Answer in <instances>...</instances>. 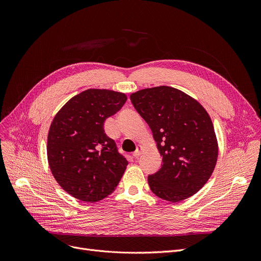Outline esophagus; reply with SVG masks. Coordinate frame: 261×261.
Wrapping results in <instances>:
<instances>
[{
    "instance_id": "obj_1",
    "label": "esophagus",
    "mask_w": 261,
    "mask_h": 261,
    "mask_svg": "<svg viewBox=\"0 0 261 261\" xmlns=\"http://www.w3.org/2000/svg\"><path fill=\"white\" fill-rule=\"evenodd\" d=\"M141 151H142V146H141V145H139V146H138V148H136V150H135V151L133 152L132 156H133L134 159H136V158H139V156H140V154H141Z\"/></svg>"
}]
</instances>
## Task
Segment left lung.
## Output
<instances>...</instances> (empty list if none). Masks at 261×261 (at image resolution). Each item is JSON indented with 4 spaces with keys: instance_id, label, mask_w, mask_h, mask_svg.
Wrapping results in <instances>:
<instances>
[{
    "instance_id": "8db88e82",
    "label": "left lung",
    "mask_w": 261,
    "mask_h": 261,
    "mask_svg": "<svg viewBox=\"0 0 261 261\" xmlns=\"http://www.w3.org/2000/svg\"><path fill=\"white\" fill-rule=\"evenodd\" d=\"M130 100L151 129L162 156L161 168L148 175L150 189L170 202L195 195L210 179L218 156L207 112L190 96L165 86L133 93Z\"/></svg>"
}]
</instances>
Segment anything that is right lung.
<instances>
[{
	"mask_svg": "<svg viewBox=\"0 0 261 261\" xmlns=\"http://www.w3.org/2000/svg\"><path fill=\"white\" fill-rule=\"evenodd\" d=\"M122 93L90 89L68 100L55 116L47 138V158L59 185L74 198L100 201L113 193L128 165L105 120L125 105Z\"/></svg>",
	"mask_w": 261,
	"mask_h": 261,
	"instance_id": "add662e5",
	"label": "right lung"
}]
</instances>
